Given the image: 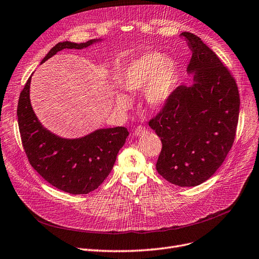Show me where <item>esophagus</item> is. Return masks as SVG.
I'll use <instances>...</instances> for the list:
<instances>
[{
	"mask_svg": "<svg viewBox=\"0 0 259 259\" xmlns=\"http://www.w3.org/2000/svg\"><path fill=\"white\" fill-rule=\"evenodd\" d=\"M147 133H148V131L146 128L142 126H138V127H136L135 131H134V135H135L136 137H141L143 135H146Z\"/></svg>",
	"mask_w": 259,
	"mask_h": 259,
	"instance_id": "1",
	"label": "esophagus"
}]
</instances>
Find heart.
<instances>
[{
    "label": "heart",
    "instance_id": "heart-1",
    "mask_svg": "<svg viewBox=\"0 0 259 259\" xmlns=\"http://www.w3.org/2000/svg\"><path fill=\"white\" fill-rule=\"evenodd\" d=\"M179 66L172 58L156 51L147 52L132 59L118 72L116 82L122 90L133 94L145 89L144 100L149 107L158 109L171 100L177 89ZM118 108L128 106L127 96L113 95Z\"/></svg>",
    "mask_w": 259,
    "mask_h": 259
}]
</instances>
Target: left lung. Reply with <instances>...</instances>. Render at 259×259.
<instances>
[{
    "mask_svg": "<svg viewBox=\"0 0 259 259\" xmlns=\"http://www.w3.org/2000/svg\"><path fill=\"white\" fill-rule=\"evenodd\" d=\"M181 37L192 52L190 85L174 91L149 125L160 137L157 172L171 184L194 187L219 169L235 139L240 99L234 77L196 35Z\"/></svg>",
    "mask_w": 259,
    "mask_h": 259,
    "instance_id": "1",
    "label": "left lung"
}]
</instances>
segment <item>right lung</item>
<instances>
[{"label": "right lung", "instance_id": "obj_1", "mask_svg": "<svg viewBox=\"0 0 259 259\" xmlns=\"http://www.w3.org/2000/svg\"><path fill=\"white\" fill-rule=\"evenodd\" d=\"M103 41L91 39L84 44L58 42L40 64L65 49L81 50ZM32 75L20 94L17 109L22 144L30 164L59 190L71 194L94 191L110 173L128 136L127 130L122 126L99 128L79 138L59 137L45 127L34 112L29 99Z\"/></svg>", "mask_w": 259, "mask_h": 259}]
</instances>
